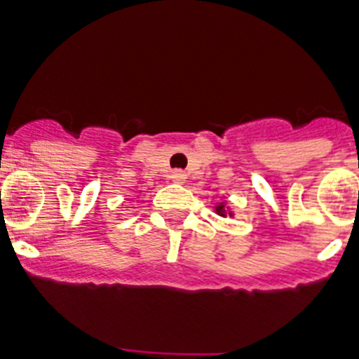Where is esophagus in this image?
Segmentation results:
<instances>
[{
	"mask_svg": "<svg viewBox=\"0 0 359 359\" xmlns=\"http://www.w3.org/2000/svg\"><path fill=\"white\" fill-rule=\"evenodd\" d=\"M170 179L173 180V182H184L186 173H184V171H180V170H175V171H171Z\"/></svg>",
	"mask_w": 359,
	"mask_h": 359,
	"instance_id": "obj_1",
	"label": "esophagus"
}]
</instances>
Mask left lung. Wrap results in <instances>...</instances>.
<instances>
[{
  "label": "left lung",
  "instance_id": "1",
  "mask_svg": "<svg viewBox=\"0 0 359 359\" xmlns=\"http://www.w3.org/2000/svg\"><path fill=\"white\" fill-rule=\"evenodd\" d=\"M215 213H217V215L226 217V213H228V212H226V206H224V203H219V204H217V206H215ZM228 215H231V213H228Z\"/></svg>",
  "mask_w": 359,
  "mask_h": 359
}]
</instances>
